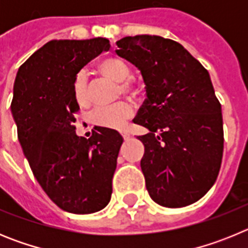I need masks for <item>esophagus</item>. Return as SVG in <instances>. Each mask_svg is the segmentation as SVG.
Listing matches in <instances>:
<instances>
[{
  "mask_svg": "<svg viewBox=\"0 0 248 248\" xmlns=\"http://www.w3.org/2000/svg\"><path fill=\"white\" fill-rule=\"evenodd\" d=\"M119 133H120V135H122V137L124 138V139H128V138L130 137V134H129V133L126 130H120Z\"/></svg>",
  "mask_w": 248,
  "mask_h": 248,
  "instance_id": "obj_1",
  "label": "esophagus"
}]
</instances>
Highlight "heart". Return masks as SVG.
I'll list each match as a JSON object with an SVG mask.
<instances>
[{"instance_id": "1", "label": "heart", "mask_w": 248, "mask_h": 248, "mask_svg": "<svg viewBox=\"0 0 248 248\" xmlns=\"http://www.w3.org/2000/svg\"><path fill=\"white\" fill-rule=\"evenodd\" d=\"M99 71L114 82L120 83L119 89L122 93L129 95H137L139 88L129 78L131 77V68L123 58L117 56L105 57L98 63ZM74 99L79 105H87L89 103V93L87 87L85 72L80 71L76 74L73 80ZM134 114V107L126 100L115 103L113 105L97 107L92 113V122L104 128L119 129L124 126L126 120Z\"/></svg>"}]
</instances>
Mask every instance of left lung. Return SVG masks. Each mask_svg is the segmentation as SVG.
<instances>
[{"label":"left lung","instance_id":"left-lung-1","mask_svg":"<svg viewBox=\"0 0 248 248\" xmlns=\"http://www.w3.org/2000/svg\"><path fill=\"white\" fill-rule=\"evenodd\" d=\"M117 45L146 85L134 122L150 130L138 137L150 198L171 209L196 202L217 179L223 153L221 104L209 72L172 39L141 34Z\"/></svg>","mask_w":248,"mask_h":248}]
</instances>
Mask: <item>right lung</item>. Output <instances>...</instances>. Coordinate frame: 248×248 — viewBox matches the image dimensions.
I'll use <instances>...</instances> for the list:
<instances>
[{"label": "right lung", "instance_id": "right-lung-1", "mask_svg": "<svg viewBox=\"0 0 248 248\" xmlns=\"http://www.w3.org/2000/svg\"><path fill=\"white\" fill-rule=\"evenodd\" d=\"M107 38L54 39L17 72L11 103L17 137L34 177L48 198L72 214H92L110 201L111 179L123 138L95 126L76 134L73 80L89 61L108 50Z\"/></svg>", "mask_w": 248, "mask_h": 248}]
</instances>
